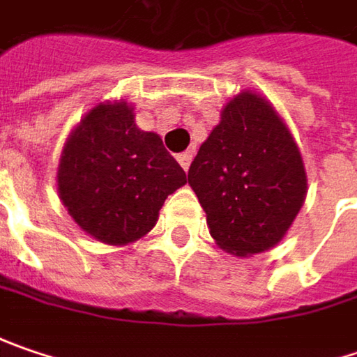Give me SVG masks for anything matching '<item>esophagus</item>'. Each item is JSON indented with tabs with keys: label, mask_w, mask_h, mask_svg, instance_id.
Instances as JSON below:
<instances>
[{
	"label": "esophagus",
	"mask_w": 357,
	"mask_h": 357,
	"mask_svg": "<svg viewBox=\"0 0 357 357\" xmlns=\"http://www.w3.org/2000/svg\"><path fill=\"white\" fill-rule=\"evenodd\" d=\"M176 160H178V165H181L183 169L188 170V167H190V160H192V152L187 151V152H183V154H178V156H176Z\"/></svg>",
	"instance_id": "34e87169"
}]
</instances>
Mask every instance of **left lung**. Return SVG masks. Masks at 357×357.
I'll use <instances>...</instances> for the list:
<instances>
[{"mask_svg":"<svg viewBox=\"0 0 357 357\" xmlns=\"http://www.w3.org/2000/svg\"><path fill=\"white\" fill-rule=\"evenodd\" d=\"M188 185L205 208L211 237L227 253L247 257L283 239L305 201L307 178L275 108L243 92L201 144Z\"/></svg>","mask_w":357,"mask_h":357,"instance_id":"obj_1","label":"left lung"}]
</instances>
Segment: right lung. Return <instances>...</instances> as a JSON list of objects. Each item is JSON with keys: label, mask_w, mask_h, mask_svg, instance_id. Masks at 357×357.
<instances>
[{"label": "right lung", "mask_w": 357, "mask_h": 357, "mask_svg": "<svg viewBox=\"0 0 357 357\" xmlns=\"http://www.w3.org/2000/svg\"><path fill=\"white\" fill-rule=\"evenodd\" d=\"M187 183L160 136L134 124L126 102L92 108L63 146L58 190L94 239L126 245L156 225L167 197Z\"/></svg>", "instance_id": "obj_1"}]
</instances>
